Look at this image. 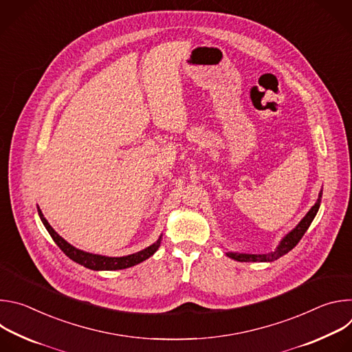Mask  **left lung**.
Returning <instances> with one entry per match:
<instances>
[{
    "instance_id": "8db88e82",
    "label": "left lung",
    "mask_w": 352,
    "mask_h": 352,
    "mask_svg": "<svg viewBox=\"0 0 352 352\" xmlns=\"http://www.w3.org/2000/svg\"><path fill=\"white\" fill-rule=\"evenodd\" d=\"M320 202H322V190L319 193V197L316 200V204L311 208V210L307 213V216L298 223V226L291 230L278 243V246L273 250L270 254L266 255H249V254H235V252H227V256L238 261V262H273L277 261L278 258L284 256L285 254H288L289 250L300 241V238L304 236V234L307 232V230L309 228L311 223L314 221L319 208H320Z\"/></svg>"
}]
</instances>
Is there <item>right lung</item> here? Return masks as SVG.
Masks as SVG:
<instances>
[{
	"instance_id": "add662e5",
	"label": "right lung",
	"mask_w": 352,
	"mask_h": 352,
	"mask_svg": "<svg viewBox=\"0 0 352 352\" xmlns=\"http://www.w3.org/2000/svg\"><path fill=\"white\" fill-rule=\"evenodd\" d=\"M37 212H38V216H40L45 230L48 231L50 235H52V238L54 239V242L58 245V248L63 250V252L74 262L90 269V270H121V269L132 267V266L148 259L152 255H155V252L159 249L160 242H162V235H160V238L153 245L147 246L143 250H139V252H136V254H132L128 256H121V258L94 255V254L85 252V250H80V249L72 246L71 243H68L63 236H60L54 231V228L52 226L48 224V221L44 219V216L38 208H37Z\"/></svg>"
}]
</instances>
